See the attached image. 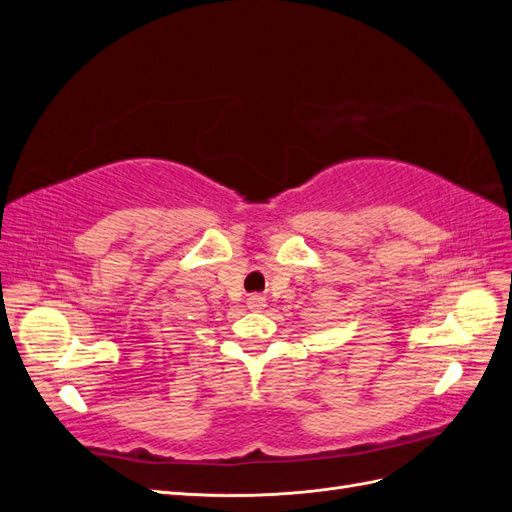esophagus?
Returning a JSON list of instances; mask_svg holds the SVG:
<instances>
[{"mask_svg": "<svg viewBox=\"0 0 512 512\" xmlns=\"http://www.w3.org/2000/svg\"><path fill=\"white\" fill-rule=\"evenodd\" d=\"M247 307L254 309V312H260V309L267 307V299L260 297V294H252V297L247 299Z\"/></svg>", "mask_w": 512, "mask_h": 512, "instance_id": "34e87169", "label": "esophagus"}]
</instances>
